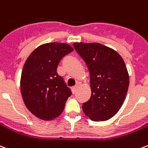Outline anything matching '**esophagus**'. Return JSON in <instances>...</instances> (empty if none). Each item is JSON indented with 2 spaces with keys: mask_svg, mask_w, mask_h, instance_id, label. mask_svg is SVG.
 Masks as SVG:
<instances>
[{
  "mask_svg": "<svg viewBox=\"0 0 148 148\" xmlns=\"http://www.w3.org/2000/svg\"><path fill=\"white\" fill-rule=\"evenodd\" d=\"M77 86H74L72 88V93H75L76 92H77Z\"/></svg>",
  "mask_w": 148,
  "mask_h": 148,
  "instance_id": "obj_1",
  "label": "esophagus"
}]
</instances>
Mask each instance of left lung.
Instances as JSON below:
<instances>
[{"label":"left lung","mask_w":148,"mask_h":148,"mask_svg":"<svg viewBox=\"0 0 148 148\" xmlns=\"http://www.w3.org/2000/svg\"><path fill=\"white\" fill-rule=\"evenodd\" d=\"M76 51L89 69L91 97L82 106L93 121H107L123 105L129 86V75L117 51L98 42H74Z\"/></svg>","instance_id":"8db88e82"}]
</instances>
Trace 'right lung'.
<instances>
[{"mask_svg": "<svg viewBox=\"0 0 148 148\" xmlns=\"http://www.w3.org/2000/svg\"><path fill=\"white\" fill-rule=\"evenodd\" d=\"M73 51L66 42H47L27 57L21 73V95L27 109L39 119L52 121L63 112L71 91L57 74V67Z\"/></svg>", "mask_w": 148, "mask_h": 148, "instance_id": "1", "label": "right lung"}]
</instances>
